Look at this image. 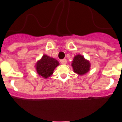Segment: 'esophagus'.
<instances>
[{
	"mask_svg": "<svg viewBox=\"0 0 122 122\" xmlns=\"http://www.w3.org/2000/svg\"><path fill=\"white\" fill-rule=\"evenodd\" d=\"M60 62H61V63H62V64H63V65H65V64L67 63V61L65 59H62V60H60Z\"/></svg>",
	"mask_w": 122,
	"mask_h": 122,
	"instance_id": "1",
	"label": "esophagus"
}]
</instances>
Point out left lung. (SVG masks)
Masks as SVG:
<instances>
[{"mask_svg": "<svg viewBox=\"0 0 122 122\" xmlns=\"http://www.w3.org/2000/svg\"><path fill=\"white\" fill-rule=\"evenodd\" d=\"M72 66L75 73L81 75L86 73L90 70V63L80 55H76L72 63Z\"/></svg>", "mask_w": 122, "mask_h": 122, "instance_id": "left-lung-1", "label": "left lung"}]
</instances>
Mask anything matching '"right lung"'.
<instances>
[{
  "instance_id": "obj_1",
  "label": "right lung",
  "mask_w": 122,
  "mask_h": 122,
  "mask_svg": "<svg viewBox=\"0 0 122 122\" xmlns=\"http://www.w3.org/2000/svg\"><path fill=\"white\" fill-rule=\"evenodd\" d=\"M59 65V63L57 60L44 55L36 64V69L39 75L47 78L52 75L55 68Z\"/></svg>"
}]
</instances>
